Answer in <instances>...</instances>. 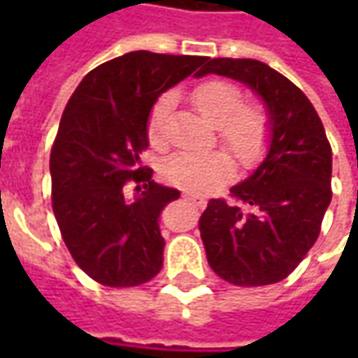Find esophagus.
Segmentation results:
<instances>
[{"mask_svg": "<svg viewBox=\"0 0 358 358\" xmlns=\"http://www.w3.org/2000/svg\"><path fill=\"white\" fill-rule=\"evenodd\" d=\"M183 197L189 201H193L197 207H205V205H207V199H205V197H201L199 193H193V191H183Z\"/></svg>", "mask_w": 358, "mask_h": 358, "instance_id": "34e87169", "label": "esophagus"}]
</instances>
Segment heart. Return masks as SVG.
I'll return each mask as SVG.
<instances>
[{"label": "heart", "mask_w": 358, "mask_h": 358, "mask_svg": "<svg viewBox=\"0 0 358 358\" xmlns=\"http://www.w3.org/2000/svg\"><path fill=\"white\" fill-rule=\"evenodd\" d=\"M193 103L199 113L215 125V133L227 145L241 165H253L263 155L268 139V117L259 105L241 103L237 85L225 79H209L193 90ZM171 109V95H161L147 117V135L151 143L165 145V121ZM235 171L233 159L225 149L203 153H173L165 159V177L187 191H211L227 181Z\"/></svg>", "instance_id": "b5f03b06"}]
</instances>
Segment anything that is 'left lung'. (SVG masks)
I'll use <instances>...</instances> for the list:
<instances>
[{"instance_id": "8db88e82", "label": "left lung", "mask_w": 358, "mask_h": 358, "mask_svg": "<svg viewBox=\"0 0 358 358\" xmlns=\"http://www.w3.org/2000/svg\"><path fill=\"white\" fill-rule=\"evenodd\" d=\"M245 83L263 101L268 149L245 181L231 187L239 203L211 199L199 231L215 273L239 287L282 281L319 237L331 203L333 153L307 95L257 59H207L195 77Z\"/></svg>"}]
</instances>
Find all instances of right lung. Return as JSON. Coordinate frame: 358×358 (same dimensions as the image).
Listing matches in <instances>:
<instances>
[{"mask_svg": "<svg viewBox=\"0 0 358 358\" xmlns=\"http://www.w3.org/2000/svg\"><path fill=\"white\" fill-rule=\"evenodd\" d=\"M207 57L131 51L101 63L65 105L51 149L53 215L76 263L105 287H137L163 267L159 215L179 191L141 165L147 117L161 93ZM133 178L138 193L127 198Z\"/></svg>", "mask_w": 358, "mask_h": 358, "instance_id": "obj_1", "label": "right lung"}]
</instances>
